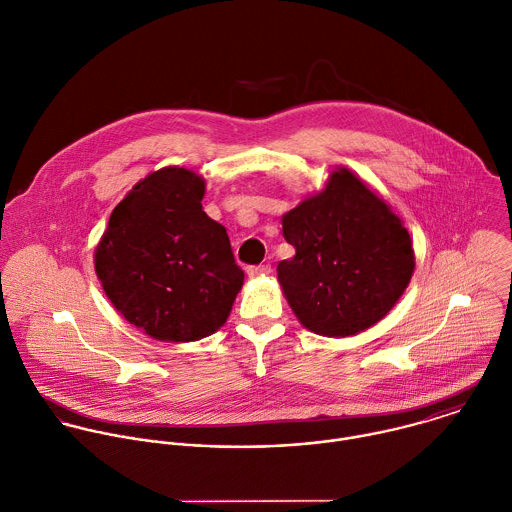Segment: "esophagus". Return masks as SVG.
Returning a JSON list of instances; mask_svg holds the SVG:
<instances>
[{
	"label": "esophagus",
	"instance_id": "obj_1",
	"mask_svg": "<svg viewBox=\"0 0 512 512\" xmlns=\"http://www.w3.org/2000/svg\"><path fill=\"white\" fill-rule=\"evenodd\" d=\"M246 272H248V276H250V278H258V276H266V274H270V272H272V266H270V264L250 266Z\"/></svg>",
	"mask_w": 512,
	"mask_h": 512
}]
</instances>
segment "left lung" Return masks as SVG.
<instances>
[{
	"label": "left lung",
	"mask_w": 512,
	"mask_h": 512,
	"mask_svg": "<svg viewBox=\"0 0 512 512\" xmlns=\"http://www.w3.org/2000/svg\"><path fill=\"white\" fill-rule=\"evenodd\" d=\"M296 248L276 268L300 324L314 334L354 336L382 320L414 272L408 230L390 206L348 168L282 216Z\"/></svg>",
	"instance_id": "left-lung-1"
}]
</instances>
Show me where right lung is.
<instances>
[{"mask_svg":"<svg viewBox=\"0 0 512 512\" xmlns=\"http://www.w3.org/2000/svg\"><path fill=\"white\" fill-rule=\"evenodd\" d=\"M204 192V178L186 168L148 174L114 208L96 248L114 308L162 342L214 334L244 284L226 228L202 210Z\"/></svg>","mask_w":512,"mask_h":512,"instance_id":"right-lung-1","label":"right lung"}]
</instances>
